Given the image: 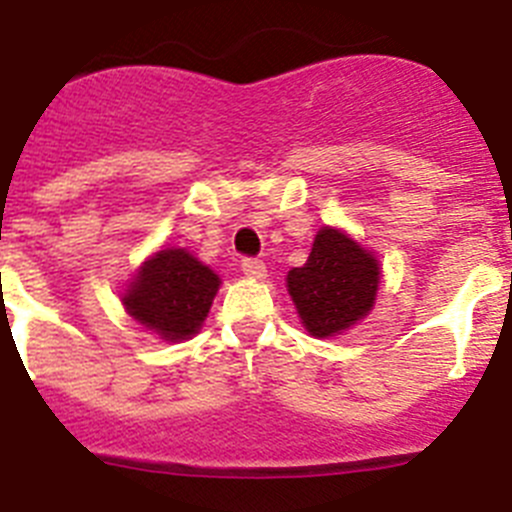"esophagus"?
I'll return each mask as SVG.
<instances>
[{
  "label": "esophagus",
  "mask_w": 512,
  "mask_h": 512,
  "mask_svg": "<svg viewBox=\"0 0 512 512\" xmlns=\"http://www.w3.org/2000/svg\"><path fill=\"white\" fill-rule=\"evenodd\" d=\"M241 269H243V274H246V277H251V279H264L266 277V264H264V261H259V259H243Z\"/></svg>",
  "instance_id": "esophagus-1"
}]
</instances>
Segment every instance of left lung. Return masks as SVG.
I'll use <instances>...</instances> for the list:
<instances>
[{
  "instance_id": "obj_1",
  "label": "left lung",
  "mask_w": 512,
  "mask_h": 512,
  "mask_svg": "<svg viewBox=\"0 0 512 512\" xmlns=\"http://www.w3.org/2000/svg\"><path fill=\"white\" fill-rule=\"evenodd\" d=\"M287 287L312 336H333L372 310L379 264L341 230L323 228L305 264L287 274Z\"/></svg>"
}]
</instances>
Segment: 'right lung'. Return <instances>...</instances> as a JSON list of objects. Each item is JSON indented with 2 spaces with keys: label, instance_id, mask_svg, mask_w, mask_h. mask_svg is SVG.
Segmentation results:
<instances>
[{
  "label": "right lung",
  "instance_id": "add662e5",
  "mask_svg": "<svg viewBox=\"0 0 512 512\" xmlns=\"http://www.w3.org/2000/svg\"><path fill=\"white\" fill-rule=\"evenodd\" d=\"M220 279L184 248L156 253L130 284L125 307L166 341L189 338L210 312Z\"/></svg>",
  "mask_w": 512,
  "mask_h": 512
}]
</instances>
